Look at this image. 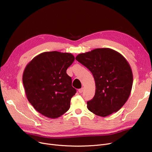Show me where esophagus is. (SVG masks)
Returning <instances> with one entry per match:
<instances>
[{
	"mask_svg": "<svg viewBox=\"0 0 152 152\" xmlns=\"http://www.w3.org/2000/svg\"><path fill=\"white\" fill-rule=\"evenodd\" d=\"M83 91H84V88H81V89H80L78 90V91H79V92H80V93H82V92H83Z\"/></svg>",
	"mask_w": 152,
	"mask_h": 152,
	"instance_id": "esophagus-1",
	"label": "esophagus"
}]
</instances>
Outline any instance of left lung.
<instances>
[{"instance_id": "left-lung-1", "label": "left lung", "mask_w": 152, "mask_h": 152, "mask_svg": "<svg viewBox=\"0 0 152 152\" xmlns=\"http://www.w3.org/2000/svg\"><path fill=\"white\" fill-rule=\"evenodd\" d=\"M76 60L89 69L95 80L94 97L87 102L89 110L101 117L117 112L128 100L132 88V71L127 60L108 48L80 53Z\"/></svg>"}]
</instances>
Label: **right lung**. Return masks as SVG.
Segmentation results:
<instances>
[{
	"instance_id": "add662e5",
	"label": "right lung",
	"mask_w": 152,
	"mask_h": 152,
	"mask_svg": "<svg viewBox=\"0 0 152 152\" xmlns=\"http://www.w3.org/2000/svg\"><path fill=\"white\" fill-rule=\"evenodd\" d=\"M74 60L69 53L48 51L38 55L26 66L22 77L26 96L43 115L56 118L69 109L76 90L66 70Z\"/></svg>"
}]
</instances>
